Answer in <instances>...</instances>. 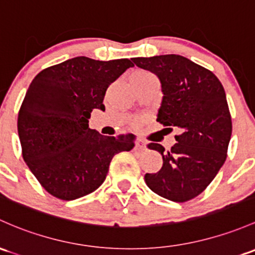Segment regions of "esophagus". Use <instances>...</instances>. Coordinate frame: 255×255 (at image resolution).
<instances>
[{
  "instance_id": "esophagus-1",
  "label": "esophagus",
  "mask_w": 255,
  "mask_h": 255,
  "mask_svg": "<svg viewBox=\"0 0 255 255\" xmlns=\"http://www.w3.org/2000/svg\"><path fill=\"white\" fill-rule=\"evenodd\" d=\"M135 145L139 150H146V141L143 140V139H140V138L136 139Z\"/></svg>"
}]
</instances>
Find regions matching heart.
Here are the masks:
<instances>
[{"instance_id":"1","label":"heart","mask_w":255,"mask_h":255,"mask_svg":"<svg viewBox=\"0 0 255 255\" xmlns=\"http://www.w3.org/2000/svg\"><path fill=\"white\" fill-rule=\"evenodd\" d=\"M134 76H149V73H145V72H136Z\"/></svg>"}]
</instances>
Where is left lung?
Masks as SVG:
<instances>
[{
    "label": "left lung",
    "mask_w": 255,
    "mask_h": 255,
    "mask_svg": "<svg viewBox=\"0 0 255 255\" xmlns=\"http://www.w3.org/2000/svg\"><path fill=\"white\" fill-rule=\"evenodd\" d=\"M133 62L159 78L162 101L157 122L179 132L170 151L161 144H148L163 162L159 172L146 173L144 179L160 197L191 200L211 183L226 160L232 122L224 87L213 72L183 56L135 57Z\"/></svg>",
    "instance_id": "left-lung-1"
}]
</instances>
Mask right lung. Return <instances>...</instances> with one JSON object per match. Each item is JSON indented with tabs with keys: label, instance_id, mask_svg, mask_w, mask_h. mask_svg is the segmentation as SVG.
Listing matches in <instances>:
<instances>
[{
	"label": "right lung",
	"instance_id": "obj_1",
	"mask_svg": "<svg viewBox=\"0 0 255 255\" xmlns=\"http://www.w3.org/2000/svg\"><path fill=\"white\" fill-rule=\"evenodd\" d=\"M133 63L78 56L40 72L18 115L23 159L53 197L74 200L98 189L112 157L134 146V134L103 135L89 128L94 109L105 110V93Z\"/></svg>",
	"mask_w": 255,
	"mask_h": 255
}]
</instances>
